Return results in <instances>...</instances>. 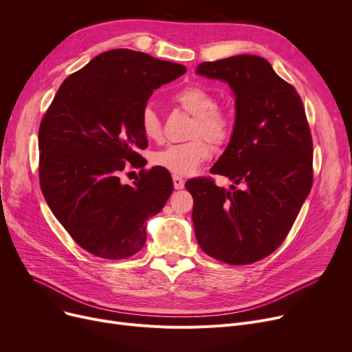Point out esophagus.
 I'll return each instance as SVG.
<instances>
[{
    "mask_svg": "<svg viewBox=\"0 0 352 352\" xmlns=\"http://www.w3.org/2000/svg\"><path fill=\"white\" fill-rule=\"evenodd\" d=\"M173 182H174V188L175 190H182L184 188V184H186V181H184L179 175H173Z\"/></svg>",
    "mask_w": 352,
    "mask_h": 352,
    "instance_id": "1",
    "label": "esophagus"
}]
</instances>
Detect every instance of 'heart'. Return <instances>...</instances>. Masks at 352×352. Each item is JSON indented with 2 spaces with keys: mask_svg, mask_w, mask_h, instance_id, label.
<instances>
[{
  "mask_svg": "<svg viewBox=\"0 0 352 352\" xmlns=\"http://www.w3.org/2000/svg\"><path fill=\"white\" fill-rule=\"evenodd\" d=\"M174 100L195 117L192 135H202L212 144H224L231 133V118L227 111L217 107L215 97L206 88L188 85L179 89ZM141 131L145 138L158 141L162 137L161 120L153 107H145L141 113ZM204 138H194L188 142L171 144L154 154L153 161L174 175H194L201 165L210 160L211 145Z\"/></svg>",
  "mask_w": 352,
  "mask_h": 352,
  "instance_id": "heart-1",
  "label": "heart"
}]
</instances>
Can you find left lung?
Returning a JSON list of instances; mask_svg holds the SVG:
<instances>
[{"label":"left lung","instance_id":"8db88e82","mask_svg":"<svg viewBox=\"0 0 352 352\" xmlns=\"http://www.w3.org/2000/svg\"><path fill=\"white\" fill-rule=\"evenodd\" d=\"M198 76L224 81L235 96L230 144L211 168L244 188L190 179L192 223L201 250L245 265L278 248L312 187V138L301 97L256 55L202 63Z\"/></svg>","mask_w":352,"mask_h":352}]
</instances>
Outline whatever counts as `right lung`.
<instances>
[{
  "label": "right lung",
  "mask_w": 352,
  "mask_h": 352,
  "mask_svg": "<svg viewBox=\"0 0 352 352\" xmlns=\"http://www.w3.org/2000/svg\"><path fill=\"white\" fill-rule=\"evenodd\" d=\"M145 52L111 50L61 84L38 131L40 184L52 214L81 248L105 260L137 254L146 219L171 195L170 173L141 170L120 181L126 162L144 165L141 113L154 89L186 74Z\"/></svg>",
  "instance_id": "1"
}]
</instances>
